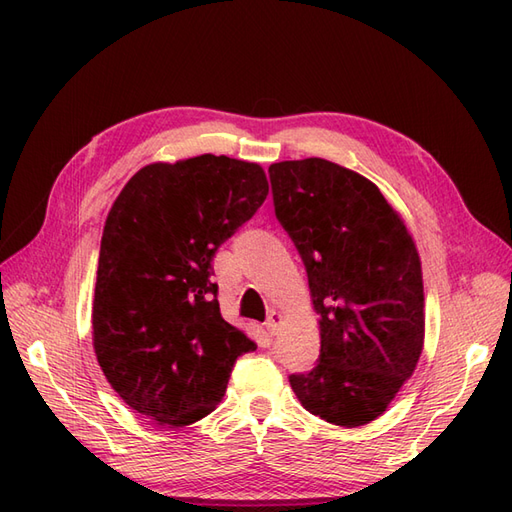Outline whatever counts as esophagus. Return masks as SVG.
Listing matches in <instances>:
<instances>
[{
	"mask_svg": "<svg viewBox=\"0 0 512 512\" xmlns=\"http://www.w3.org/2000/svg\"><path fill=\"white\" fill-rule=\"evenodd\" d=\"M281 319H283V315H281L279 311H270L268 321H266V328H268V332H270V334H276V330H279V326H281Z\"/></svg>",
	"mask_w": 512,
	"mask_h": 512,
	"instance_id": "1",
	"label": "esophagus"
}]
</instances>
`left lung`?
<instances>
[{
  "label": "left lung",
  "mask_w": 512,
  "mask_h": 512,
  "mask_svg": "<svg viewBox=\"0 0 512 512\" xmlns=\"http://www.w3.org/2000/svg\"><path fill=\"white\" fill-rule=\"evenodd\" d=\"M274 212L309 276L321 349L289 375L311 414L360 427L386 412L425 343V294L403 218L360 173L324 158L268 169Z\"/></svg>",
  "instance_id": "left-lung-1"
}]
</instances>
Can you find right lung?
<instances>
[{"instance_id":"1","label":"right lung","mask_w":512,"mask_h":512,"mask_svg":"<svg viewBox=\"0 0 512 512\" xmlns=\"http://www.w3.org/2000/svg\"><path fill=\"white\" fill-rule=\"evenodd\" d=\"M268 197L257 163L201 154L139 169L109 210L92 306L111 388L163 427L214 412L257 345L223 319L212 259Z\"/></svg>"}]
</instances>
